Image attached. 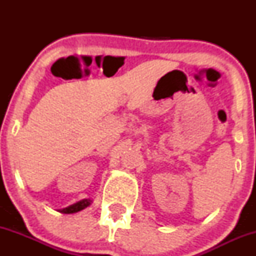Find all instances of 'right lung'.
I'll list each match as a JSON object with an SVG mask.
<instances>
[{
    "mask_svg": "<svg viewBox=\"0 0 256 256\" xmlns=\"http://www.w3.org/2000/svg\"><path fill=\"white\" fill-rule=\"evenodd\" d=\"M91 200L89 198H85V200H82V201L77 202V204L70 206V207L67 208H64V210H60L61 213H64V214H71V213H77L79 210H84V208H86L90 204Z\"/></svg>",
    "mask_w": 256,
    "mask_h": 256,
    "instance_id": "add662e5",
    "label": "right lung"
}]
</instances>
